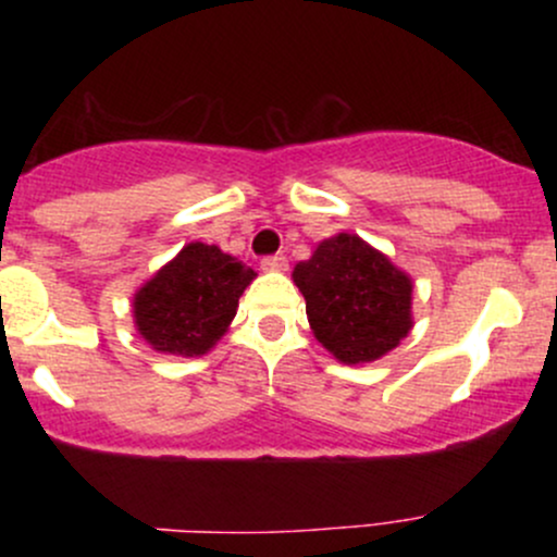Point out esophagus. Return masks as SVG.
<instances>
[{
  "mask_svg": "<svg viewBox=\"0 0 557 557\" xmlns=\"http://www.w3.org/2000/svg\"><path fill=\"white\" fill-rule=\"evenodd\" d=\"M261 270H264V272H285L287 270V259L283 257V253L264 257V259H261Z\"/></svg>",
  "mask_w": 557,
  "mask_h": 557,
  "instance_id": "obj_1",
  "label": "esophagus"
}]
</instances>
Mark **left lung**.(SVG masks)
<instances>
[{
	"label": "left lung",
	"instance_id": "1",
	"mask_svg": "<svg viewBox=\"0 0 557 557\" xmlns=\"http://www.w3.org/2000/svg\"><path fill=\"white\" fill-rule=\"evenodd\" d=\"M293 283L306 298L311 332L343 363L376 361L413 327V283L359 235L322 240L298 261Z\"/></svg>",
	"mask_w": 557,
	"mask_h": 557
}]
</instances>
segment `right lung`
<instances>
[{
  "label": "right lung",
  "instance_id": "add662e5",
  "mask_svg": "<svg viewBox=\"0 0 557 557\" xmlns=\"http://www.w3.org/2000/svg\"><path fill=\"white\" fill-rule=\"evenodd\" d=\"M257 272L207 243H188L133 296L138 335L159 354L203 356L225 335Z\"/></svg>",
  "mask_w": 557,
  "mask_h": 557
}]
</instances>
